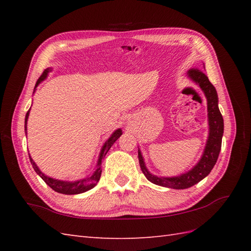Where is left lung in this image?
I'll use <instances>...</instances> for the list:
<instances>
[{
  "instance_id": "8db88e82",
  "label": "left lung",
  "mask_w": 251,
  "mask_h": 251,
  "mask_svg": "<svg viewBox=\"0 0 251 251\" xmlns=\"http://www.w3.org/2000/svg\"><path fill=\"white\" fill-rule=\"evenodd\" d=\"M188 75L192 81H194L201 88L207 99L208 121H209V137H208L207 145L201 161L189 173L181 175L179 177L159 178L148 172L145 162H143L141 152L138 151L140 168L143 175L146 176L150 182L161 186H166V188L178 190L191 188L192 185L199 183L201 180L209 175L211 169L214 168L217 163L218 156H219L222 143L223 127H225V125H223V117L221 115L219 106H218V95L216 88L209 82L208 76L197 68L190 69Z\"/></svg>"
}]
</instances>
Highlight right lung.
<instances>
[{
	"label": "right lung",
	"instance_id": "add662e5",
	"mask_svg": "<svg viewBox=\"0 0 251 251\" xmlns=\"http://www.w3.org/2000/svg\"><path fill=\"white\" fill-rule=\"evenodd\" d=\"M49 71L50 70H45L43 73H42V75L39 77V79H37V82L35 84V87L47 76V73H49ZM29 112H30V110L26 112V114H25V130H26V121H28ZM121 135H122V130L121 129H117L116 131L113 132V135H112L109 138V139L105 141L104 146L102 147V150H101V152H100L99 159H98V165H97V169L95 170L94 174L90 176V177H88L86 179L74 181V182H67V181H60V180L52 179V178L47 177V176H45L43 173H42L41 170L37 168L35 163L33 162V159H32L31 156L29 155L30 162L32 164V166H33L34 170L36 172V174L40 175V177L45 181V183L49 184L52 190L58 192V193L67 194V195L84 193V192H86V191H88L90 189H93L94 186L98 183V181H99V179L101 177V172H102V168H101V163H102V159L104 158L105 154L108 153V151L110 150V148L113 146V143L121 137Z\"/></svg>",
	"mask_w": 251,
	"mask_h": 251
}]
</instances>
